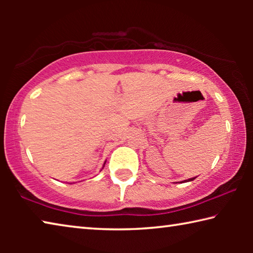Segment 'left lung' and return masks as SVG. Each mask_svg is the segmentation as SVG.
Here are the masks:
<instances>
[{"label": "left lung", "instance_id": "obj_1", "mask_svg": "<svg viewBox=\"0 0 253 253\" xmlns=\"http://www.w3.org/2000/svg\"><path fill=\"white\" fill-rule=\"evenodd\" d=\"M196 178V176L195 177H192V178H188V179H185V181H182L181 183H186V182H191V181H193V179H195Z\"/></svg>", "mask_w": 253, "mask_h": 253}]
</instances>
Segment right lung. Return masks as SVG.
Segmentation results:
<instances>
[{
    "instance_id": "add662e5",
    "label": "right lung",
    "mask_w": 253,
    "mask_h": 253,
    "mask_svg": "<svg viewBox=\"0 0 253 253\" xmlns=\"http://www.w3.org/2000/svg\"><path fill=\"white\" fill-rule=\"evenodd\" d=\"M105 164H106V162L104 163V166H105ZM104 166H102V169H104Z\"/></svg>"
}]
</instances>
